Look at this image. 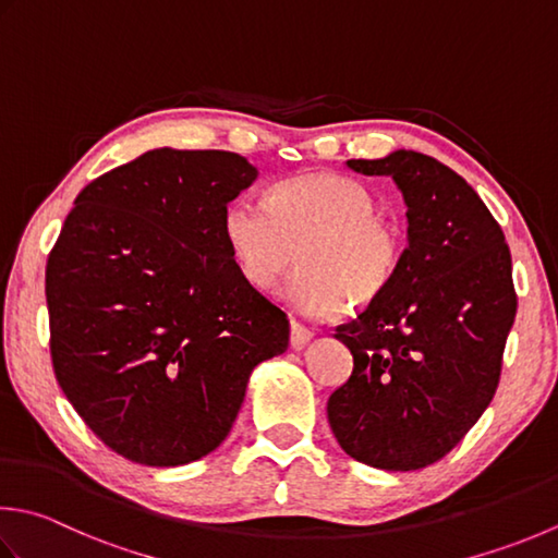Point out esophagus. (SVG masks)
Segmentation results:
<instances>
[{
	"instance_id": "obj_1",
	"label": "esophagus",
	"mask_w": 558,
	"mask_h": 558,
	"mask_svg": "<svg viewBox=\"0 0 558 558\" xmlns=\"http://www.w3.org/2000/svg\"><path fill=\"white\" fill-rule=\"evenodd\" d=\"M312 336H314V331L310 329V326H304L294 319L290 322V345L294 348V351H300L304 343L312 341Z\"/></svg>"
}]
</instances>
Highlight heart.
<instances>
[{
  "mask_svg": "<svg viewBox=\"0 0 558 558\" xmlns=\"http://www.w3.org/2000/svg\"><path fill=\"white\" fill-rule=\"evenodd\" d=\"M367 185L336 173H307L272 185L266 201L227 205L222 234L234 266L251 288L276 290L300 248L302 268L288 300L312 316L365 307L395 280L401 260L397 227L377 215Z\"/></svg>",
  "mask_w": 558,
  "mask_h": 558,
  "instance_id": "obj_1",
  "label": "heart"
}]
</instances>
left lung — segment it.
Segmentation results:
<instances>
[{"mask_svg": "<svg viewBox=\"0 0 558 558\" xmlns=\"http://www.w3.org/2000/svg\"><path fill=\"white\" fill-rule=\"evenodd\" d=\"M345 163L397 183L409 246L389 288L336 326L353 375L326 413L353 460L411 472L450 452L496 395L518 312L510 248L484 201L442 161L397 149Z\"/></svg>", "mask_w": 558, "mask_h": 558, "instance_id": "obj_1", "label": "left lung"}]
</instances>
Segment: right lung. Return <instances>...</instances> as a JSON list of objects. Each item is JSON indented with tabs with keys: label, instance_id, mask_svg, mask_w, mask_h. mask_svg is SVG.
I'll list each match as a JSON object with an SVG mask.
<instances>
[{
	"label": "right lung",
	"instance_id": "add662e5",
	"mask_svg": "<svg viewBox=\"0 0 558 558\" xmlns=\"http://www.w3.org/2000/svg\"><path fill=\"white\" fill-rule=\"evenodd\" d=\"M234 151L151 149L76 195L46 268L64 397L125 460L179 466L232 430L290 322L239 276L222 217L256 181Z\"/></svg>",
	"mask_w": 558,
	"mask_h": 558
}]
</instances>
